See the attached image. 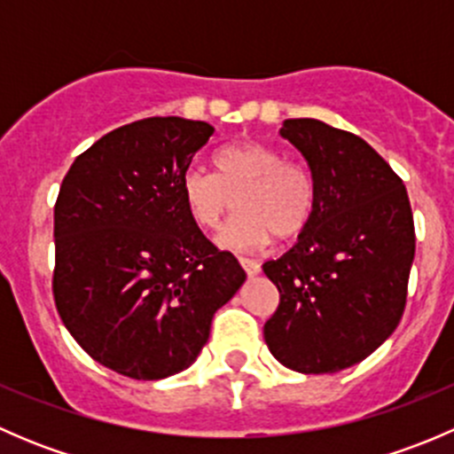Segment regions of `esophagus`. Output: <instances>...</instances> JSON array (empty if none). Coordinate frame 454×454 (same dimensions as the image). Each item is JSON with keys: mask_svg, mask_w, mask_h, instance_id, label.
<instances>
[{"mask_svg": "<svg viewBox=\"0 0 454 454\" xmlns=\"http://www.w3.org/2000/svg\"><path fill=\"white\" fill-rule=\"evenodd\" d=\"M239 263H241V268L246 270V274H248V277H256V274L261 272V265L256 263V261H253V259H246V256H239Z\"/></svg>", "mask_w": 454, "mask_h": 454, "instance_id": "obj_1", "label": "esophagus"}]
</instances>
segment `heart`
<instances>
[{
	"instance_id": "heart-1",
	"label": "heart",
	"mask_w": 454,
	"mask_h": 454,
	"mask_svg": "<svg viewBox=\"0 0 454 454\" xmlns=\"http://www.w3.org/2000/svg\"><path fill=\"white\" fill-rule=\"evenodd\" d=\"M215 173L189 168L182 198L200 228H217L237 198L239 213L222 228L215 244L231 253H253L274 235L287 239L308 226L314 208L312 176L287 162L274 146L239 140L215 153Z\"/></svg>"
}]
</instances>
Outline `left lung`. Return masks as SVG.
Instances as JSON below:
<instances>
[{
  "instance_id": "left-lung-1",
  "label": "left lung",
  "mask_w": 454,
  "mask_h": 454,
  "mask_svg": "<svg viewBox=\"0 0 454 454\" xmlns=\"http://www.w3.org/2000/svg\"><path fill=\"white\" fill-rule=\"evenodd\" d=\"M278 134L308 162L314 208L299 241L263 272L281 301L268 349L299 373H336L373 354L406 305L415 228L404 182L358 136L316 118Z\"/></svg>"
}]
</instances>
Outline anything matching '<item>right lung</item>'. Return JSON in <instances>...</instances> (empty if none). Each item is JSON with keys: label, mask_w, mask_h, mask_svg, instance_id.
<instances>
[{"label": "right lung", "mask_w": 454, "mask_h": 454, "mask_svg": "<svg viewBox=\"0 0 454 454\" xmlns=\"http://www.w3.org/2000/svg\"><path fill=\"white\" fill-rule=\"evenodd\" d=\"M213 127L180 116L109 131L63 177L54 303L103 367L162 380L195 363L246 272L191 219L182 177Z\"/></svg>", "instance_id": "obj_1"}]
</instances>
